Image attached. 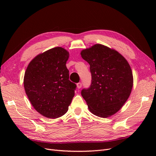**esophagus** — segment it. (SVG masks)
Masks as SVG:
<instances>
[{
    "mask_svg": "<svg viewBox=\"0 0 156 156\" xmlns=\"http://www.w3.org/2000/svg\"><path fill=\"white\" fill-rule=\"evenodd\" d=\"M77 87L78 89L81 88L82 87V83H78L77 84Z\"/></svg>",
    "mask_w": 156,
    "mask_h": 156,
    "instance_id": "34e87169",
    "label": "esophagus"
}]
</instances>
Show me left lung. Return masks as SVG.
<instances>
[{"label": "left lung", "mask_w": 156, "mask_h": 156, "mask_svg": "<svg viewBox=\"0 0 156 156\" xmlns=\"http://www.w3.org/2000/svg\"><path fill=\"white\" fill-rule=\"evenodd\" d=\"M82 58L90 64L92 83L81 95L92 114L101 118L115 115L131 92L133 73L126 59L115 49L95 44L82 50Z\"/></svg>", "instance_id": "obj_1"}]
</instances>
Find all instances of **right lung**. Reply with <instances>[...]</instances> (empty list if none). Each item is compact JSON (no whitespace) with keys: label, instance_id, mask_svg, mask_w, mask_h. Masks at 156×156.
Segmentation results:
<instances>
[{"label":"right lung","instance_id":"add662e5","mask_svg":"<svg viewBox=\"0 0 156 156\" xmlns=\"http://www.w3.org/2000/svg\"><path fill=\"white\" fill-rule=\"evenodd\" d=\"M69 52L61 47L37 55L25 73V90L40 114L57 119L66 113L75 95L76 84L69 80L66 68Z\"/></svg>","mask_w":156,"mask_h":156}]
</instances>
